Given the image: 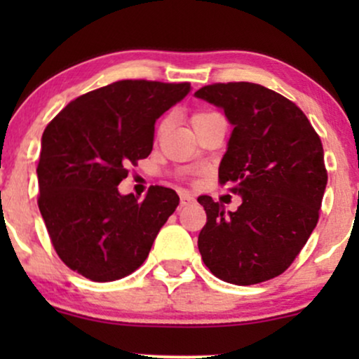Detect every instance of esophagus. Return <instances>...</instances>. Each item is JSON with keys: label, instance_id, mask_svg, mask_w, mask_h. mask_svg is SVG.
Returning <instances> with one entry per match:
<instances>
[{"label": "esophagus", "instance_id": "esophagus-1", "mask_svg": "<svg viewBox=\"0 0 359 359\" xmlns=\"http://www.w3.org/2000/svg\"><path fill=\"white\" fill-rule=\"evenodd\" d=\"M194 203V197L191 196V194L189 192H185V191H182L180 192V205H189V204H192Z\"/></svg>", "mask_w": 359, "mask_h": 359}]
</instances>
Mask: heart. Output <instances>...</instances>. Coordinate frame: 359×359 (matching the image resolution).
I'll use <instances>...</instances> for the list:
<instances>
[{
	"label": "heart",
	"mask_w": 359,
	"mask_h": 359,
	"mask_svg": "<svg viewBox=\"0 0 359 359\" xmlns=\"http://www.w3.org/2000/svg\"><path fill=\"white\" fill-rule=\"evenodd\" d=\"M211 114H214V113H197V114H194V118H192V125H196V123H199L201 119H204V118L211 116Z\"/></svg>",
	"instance_id": "1"
}]
</instances>
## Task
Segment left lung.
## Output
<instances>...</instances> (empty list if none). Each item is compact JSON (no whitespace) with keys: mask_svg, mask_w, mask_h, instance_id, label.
Here are the masks:
<instances>
[{"mask_svg":"<svg viewBox=\"0 0 359 359\" xmlns=\"http://www.w3.org/2000/svg\"><path fill=\"white\" fill-rule=\"evenodd\" d=\"M194 96L224 111L233 126L219 182L241 197L233 212L197 197L208 214L197 240L205 266L234 285L278 277L319 219L327 185L320 138L294 102L259 84L204 86Z\"/></svg>","mask_w":359,"mask_h":359,"instance_id":"1","label":"left lung"}]
</instances>
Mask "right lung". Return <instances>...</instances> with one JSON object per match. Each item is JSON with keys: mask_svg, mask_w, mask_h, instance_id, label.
I'll return each instance as SVG.
<instances>
[{"mask_svg": "<svg viewBox=\"0 0 359 359\" xmlns=\"http://www.w3.org/2000/svg\"><path fill=\"white\" fill-rule=\"evenodd\" d=\"M189 82L118 81L69 102L42 135L39 209L62 262L113 282L145 262L179 196L151 185L140 203L119 194L128 165L154 148L155 121L191 93Z\"/></svg>", "mask_w": 359, "mask_h": 359, "instance_id": "1", "label": "right lung"}]
</instances>
